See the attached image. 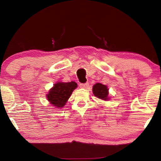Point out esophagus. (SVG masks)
Wrapping results in <instances>:
<instances>
[{
	"label": "esophagus",
	"mask_w": 161,
	"mask_h": 161,
	"mask_svg": "<svg viewBox=\"0 0 161 161\" xmlns=\"http://www.w3.org/2000/svg\"><path fill=\"white\" fill-rule=\"evenodd\" d=\"M80 88L86 89V88H87V87L89 86V83L86 82V83H84V84H80Z\"/></svg>",
	"instance_id": "34e87169"
}]
</instances>
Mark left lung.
Here are the masks:
<instances>
[{"instance_id": "left-lung-1", "label": "left lung", "mask_w": 161, "mask_h": 161, "mask_svg": "<svg viewBox=\"0 0 161 161\" xmlns=\"http://www.w3.org/2000/svg\"><path fill=\"white\" fill-rule=\"evenodd\" d=\"M93 93L95 97L99 98L102 100H108L109 98L108 97V89L107 86L101 83H97L93 86L92 89Z\"/></svg>"}]
</instances>
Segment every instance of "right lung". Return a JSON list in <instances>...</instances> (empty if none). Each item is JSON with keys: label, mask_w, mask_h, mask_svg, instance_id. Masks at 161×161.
Returning <instances> with one entry per match:
<instances>
[{"label": "right lung", "mask_w": 161, "mask_h": 161, "mask_svg": "<svg viewBox=\"0 0 161 161\" xmlns=\"http://www.w3.org/2000/svg\"><path fill=\"white\" fill-rule=\"evenodd\" d=\"M77 87L75 81L71 82H59L54 84L47 94V100L51 104L57 108H62L66 104L72 92Z\"/></svg>", "instance_id": "add662e5"}]
</instances>
